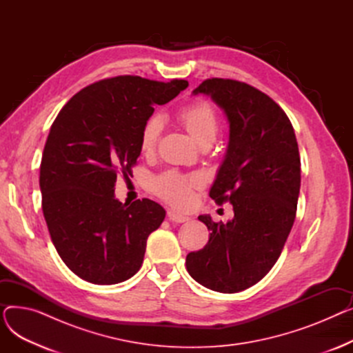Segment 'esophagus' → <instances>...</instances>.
Here are the masks:
<instances>
[{
	"mask_svg": "<svg viewBox=\"0 0 353 353\" xmlns=\"http://www.w3.org/2000/svg\"><path fill=\"white\" fill-rule=\"evenodd\" d=\"M169 219L172 221H176V223H184V221H189L190 220V217L184 216V214L176 212V210H169Z\"/></svg>",
	"mask_w": 353,
	"mask_h": 353,
	"instance_id": "34e87169",
	"label": "esophagus"
}]
</instances>
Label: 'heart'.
I'll return each instance as SVG.
<instances>
[{"label": "heart", "instance_id": "obj_1", "mask_svg": "<svg viewBox=\"0 0 353 353\" xmlns=\"http://www.w3.org/2000/svg\"><path fill=\"white\" fill-rule=\"evenodd\" d=\"M180 124L186 128L190 137L197 143L213 141L217 134V117L213 108L206 103H194L183 108L177 116ZM161 132V119L154 116L148 120L140 136V150L145 154L152 153ZM200 176H184L174 172L163 174L156 180L159 194L176 206H188L192 201L193 190L201 186Z\"/></svg>", "mask_w": 353, "mask_h": 353}]
</instances>
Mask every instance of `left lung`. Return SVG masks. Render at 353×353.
I'll use <instances>...</instances> for the list:
<instances>
[{"instance_id":"8db88e82","label":"left lung","mask_w":353,"mask_h":353,"mask_svg":"<svg viewBox=\"0 0 353 353\" xmlns=\"http://www.w3.org/2000/svg\"><path fill=\"white\" fill-rule=\"evenodd\" d=\"M193 96H209L226 116L229 143L210 197L229 201L226 225L200 214L208 245L186 257L196 282L220 293L242 292L263 279L292 230L301 190V159L285 111L265 92L225 79L203 81Z\"/></svg>"}]
</instances>
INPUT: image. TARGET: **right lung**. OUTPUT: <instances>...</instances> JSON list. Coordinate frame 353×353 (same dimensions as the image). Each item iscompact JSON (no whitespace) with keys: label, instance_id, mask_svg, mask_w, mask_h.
<instances>
[{"label":"right lung","instance_id":"add662e5","mask_svg":"<svg viewBox=\"0 0 353 353\" xmlns=\"http://www.w3.org/2000/svg\"><path fill=\"white\" fill-rule=\"evenodd\" d=\"M188 85L136 76L101 80L72 96L54 120L40 165L43 213L52 245L81 279L116 285L141 268L147 237L165 210L148 199L121 203L117 174L132 176L154 107Z\"/></svg>","mask_w":353,"mask_h":353}]
</instances>
